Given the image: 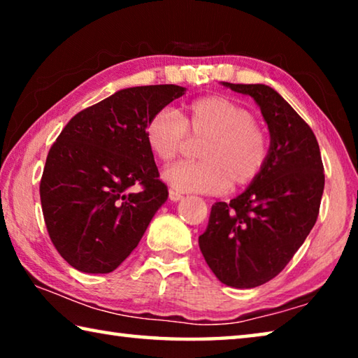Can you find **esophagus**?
<instances>
[{"instance_id":"esophagus-1","label":"esophagus","mask_w":358,"mask_h":358,"mask_svg":"<svg viewBox=\"0 0 358 358\" xmlns=\"http://www.w3.org/2000/svg\"><path fill=\"white\" fill-rule=\"evenodd\" d=\"M169 199H171L172 202H178V201H181V199H183V194H180L178 191H175V189H171V191H169Z\"/></svg>"}]
</instances>
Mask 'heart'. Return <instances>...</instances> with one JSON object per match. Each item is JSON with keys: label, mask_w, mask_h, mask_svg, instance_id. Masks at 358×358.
<instances>
[{"label": "heart", "mask_w": 358, "mask_h": 358, "mask_svg": "<svg viewBox=\"0 0 358 358\" xmlns=\"http://www.w3.org/2000/svg\"><path fill=\"white\" fill-rule=\"evenodd\" d=\"M145 142L151 155L172 161L189 137L205 141L203 161H181L162 172L164 183L180 192L221 194L230 185L246 186L265 171L270 142L246 107L222 96L192 101L183 113L161 108L145 123Z\"/></svg>", "instance_id": "1"}]
</instances>
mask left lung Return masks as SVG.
<instances>
[{
    "label": "left lung",
    "instance_id": "8db88e82",
    "mask_svg": "<svg viewBox=\"0 0 358 358\" xmlns=\"http://www.w3.org/2000/svg\"><path fill=\"white\" fill-rule=\"evenodd\" d=\"M256 101L270 132L262 175L229 203L211 207L199 246L222 284L262 286L281 273L316 224L324 166L316 136L268 85L221 82Z\"/></svg>",
    "mask_w": 358,
    "mask_h": 358
}]
</instances>
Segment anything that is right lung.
Instances as JSON below:
<instances>
[{"mask_svg":"<svg viewBox=\"0 0 358 358\" xmlns=\"http://www.w3.org/2000/svg\"><path fill=\"white\" fill-rule=\"evenodd\" d=\"M178 85L124 88L78 112L48 151L41 203L52 243L83 273H110L167 201L145 123L183 96ZM136 185L141 192H132Z\"/></svg>","mask_w":358,"mask_h":358,"instance_id":"add662e5","label":"right lung"}]
</instances>
